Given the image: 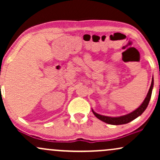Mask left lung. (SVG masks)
Instances as JSON below:
<instances>
[{
    "instance_id": "obj_1",
    "label": "left lung",
    "mask_w": 160,
    "mask_h": 160,
    "mask_svg": "<svg viewBox=\"0 0 160 160\" xmlns=\"http://www.w3.org/2000/svg\"><path fill=\"white\" fill-rule=\"evenodd\" d=\"M153 79H152L151 85H150V89L148 91V95H147L146 98H145L144 101L143 102V103L139 106V108H138L136 110L132 112V113H128V114L121 116V117H107V116H103L100 115L98 113H95V112L92 110V113H94V115L97 118L99 119L100 120L103 121V122H106V123L111 124V125H122V124H126L128 122H131L133 120H135V118H137L138 117L142 114V113L146 110L147 107H148V104L151 98V94H152V90H153Z\"/></svg>"
}]
</instances>
